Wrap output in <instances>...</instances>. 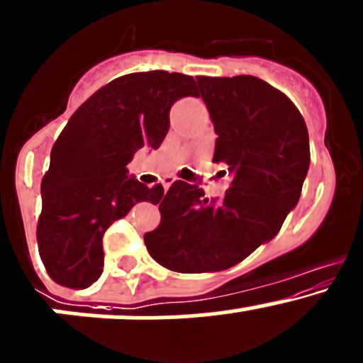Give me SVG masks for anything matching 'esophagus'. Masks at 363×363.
<instances>
[{"label":"esophagus","mask_w":363,"mask_h":363,"mask_svg":"<svg viewBox=\"0 0 363 363\" xmlns=\"http://www.w3.org/2000/svg\"><path fill=\"white\" fill-rule=\"evenodd\" d=\"M175 181H177L175 177H165V181H163V189H165V191H169V188L174 184Z\"/></svg>","instance_id":"34e87169"}]
</instances>
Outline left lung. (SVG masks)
I'll use <instances>...</instances> for the list:
<instances>
[{"instance_id": "obj_1", "label": "left lung", "mask_w": 363, "mask_h": 363, "mask_svg": "<svg viewBox=\"0 0 363 363\" xmlns=\"http://www.w3.org/2000/svg\"><path fill=\"white\" fill-rule=\"evenodd\" d=\"M196 83L217 133L213 162L228 167L231 186L208 200L196 184L175 181L156 201L162 223L144 243L158 264L179 273L223 272L273 240L310 169L306 123L281 91L245 74Z\"/></svg>"}]
</instances>
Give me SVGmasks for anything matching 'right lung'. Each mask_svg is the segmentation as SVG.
<instances>
[{"mask_svg":"<svg viewBox=\"0 0 363 363\" xmlns=\"http://www.w3.org/2000/svg\"><path fill=\"white\" fill-rule=\"evenodd\" d=\"M181 72H133L95 91L55 140L41 181L38 249L53 281L86 289L104 268L102 236L139 201H160L163 186L147 188L127 165L143 147L158 150L175 101L194 95Z\"/></svg>","mask_w":363,"mask_h":363,"instance_id":"obj_1","label":"right lung"}]
</instances>
